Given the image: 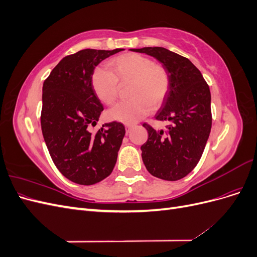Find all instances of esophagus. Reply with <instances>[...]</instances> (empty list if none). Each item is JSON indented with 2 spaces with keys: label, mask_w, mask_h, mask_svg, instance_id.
<instances>
[{
  "label": "esophagus",
  "mask_w": 257,
  "mask_h": 257,
  "mask_svg": "<svg viewBox=\"0 0 257 257\" xmlns=\"http://www.w3.org/2000/svg\"><path fill=\"white\" fill-rule=\"evenodd\" d=\"M132 128H133V125H132V124H125V131H126V134H128V133H130Z\"/></svg>",
  "instance_id": "1"
}]
</instances>
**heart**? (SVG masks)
Returning a JSON list of instances; mask_svg holds the SVG:
<instances>
[{"instance_id": "b5f03b06", "label": "heart", "mask_w": 257, "mask_h": 257, "mask_svg": "<svg viewBox=\"0 0 257 257\" xmlns=\"http://www.w3.org/2000/svg\"><path fill=\"white\" fill-rule=\"evenodd\" d=\"M109 71L97 67L91 75V85L96 97L105 105L114 104L120 85L130 83L127 102L115 105L107 112L108 119L133 124L151 109L164 103L169 91L167 69L139 53H124L108 62Z\"/></svg>"}]
</instances>
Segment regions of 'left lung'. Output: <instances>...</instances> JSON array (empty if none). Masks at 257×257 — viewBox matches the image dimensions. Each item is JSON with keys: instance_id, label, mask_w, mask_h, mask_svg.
<instances>
[{"instance_id": "left-lung-1", "label": "left lung", "mask_w": 257, "mask_h": 257, "mask_svg": "<svg viewBox=\"0 0 257 257\" xmlns=\"http://www.w3.org/2000/svg\"><path fill=\"white\" fill-rule=\"evenodd\" d=\"M132 51L160 61L169 75V91L155 119L170 121L166 130L144 123L148 141L142 146L144 164L152 176L176 181L189 175L199 162L211 131V94L199 69L180 54L163 47Z\"/></svg>"}]
</instances>
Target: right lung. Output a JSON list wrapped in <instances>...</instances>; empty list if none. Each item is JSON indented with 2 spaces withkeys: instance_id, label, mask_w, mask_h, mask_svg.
Wrapping results in <instances>:
<instances>
[{
  "instance_id": "1",
  "label": "right lung",
  "mask_w": 257,
  "mask_h": 257,
  "mask_svg": "<svg viewBox=\"0 0 257 257\" xmlns=\"http://www.w3.org/2000/svg\"><path fill=\"white\" fill-rule=\"evenodd\" d=\"M124 49H83L62 59L43 84L41 125L54 165L68 180L91 185L109 176L125 135L122 123L89 132L104 110L91 85L100 62Z\"/></svg>"
}]
</instances>
